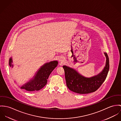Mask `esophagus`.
I'll list each match as a JSON object with an SVG mask.
<instances>
[{
	"label": "esophagus",
	"instance_id": "1",
	"mask_svg": "<svg viewBox=\"0 0 121 121\" xmlns=\"http://www.w3.org/2000/svg\"><path fill=\"white\" fill-rule=\"evenodd\" d=\"M64 59L63 58V57H60L59 58V62H64Z\"/></svg>",
	"mask_w": 121,
	"mask_h": 121
}]
</instances>
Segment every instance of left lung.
Returning <instances> with one entry per match:
<instances>
[{
	"label": "left lung",
	"mask_w": 121,
	"mask_h": 121,
	"mask_svg": "<svg viewBox=\"0 0 121 121\" xmlns=\"http://www.w3.org/2000/svg\"><path fill=\"white\" fill-rule=\"evenodd\" d=\"M106 64L104 69L98 75L91 78L81 75L75 69L64 65L67 87L69 90L78 94H88L96 91L106 79L109 70V59L107 53Z\"/></svg>",
	"instance_id": "left-lung-1"
}]
</instances>
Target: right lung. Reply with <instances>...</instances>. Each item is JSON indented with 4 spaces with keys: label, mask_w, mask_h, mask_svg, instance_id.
I'll list each match as a JSON object with an SVG mask.
<instances>
[{
    "label": "right lung",
    "mask_w": 121,
    "mask_h": 121,
    "mask_svg": "<svg viewBox=\"0 0 121 121\" xmlns=\"http://www.w3.org/2000/svg\"><path fill=\"white\" fill-rule=\"evenodd\" d=\"M12 57L9 59V65L10 67H13ZM57 61H51L47 63L42 66L36 72L33 78L21 87V89H25L27 91H39L42 89L46 84L47 79L54 69L57 66Z\"/></svg>",
    "instance_id": "right-lung-1"
}]
</instances>
